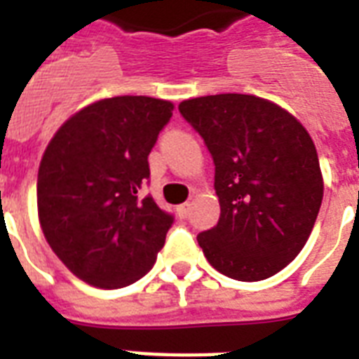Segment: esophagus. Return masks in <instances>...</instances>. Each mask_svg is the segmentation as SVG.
Masks as SVG:
<instances>
[{
  "label": "esophagus",
  "mask_w": 359,
  "mask_h": 359,
  "mask_svg": "<svg viewBox=\"0 0 359 359\" xmlns=\"http://www.w3.org/2000/svg\"><path fill=\"white\" fill-rule=\"evenodd\" d=\"M190 203H182V205H179V207H177V214H179V218H188V216H190Z\"/></svg>",
  "instance_id": "esophagus-1"
}]
</instances>
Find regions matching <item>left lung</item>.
<instances>
[{
	"label": "left lung",
	"instance_id": "left-lung-1",
	"mask_svg": "<svg viewBox=\"0 0 359 359\" xmlns=\"http://www.w3.org/2000/svg\"><path fill=\"white\" fill-rule=\"evenodd\" d=\"M214 160L219 219L197 235L207 261L238 281L283 270L306 245L324 184L315 143L285 109L253 95H212L179 106Z\"/></svg>",
	"mask_w": 359,
	"mask_h": 359
}]
</instances>
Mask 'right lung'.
<instances>
[{"label":"right lung","mask_w":359,"mask_h":359,"mask_svg":"<svg viewBox=\"0 0 359 359\" xmlns=\"http://www.w3.org/2000/svg\"><path fill=\"white\" fill-rule=\"evenodd\" d=\"M171 115L168 100L106 98L72 115L46 147L36 180L42 233L87 283H134L163 248L173 214L141 190L151 177L147 158Z\"/></svg>","instance_id":"right-lung-1"}]
</instances>
